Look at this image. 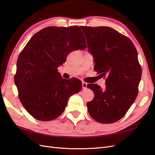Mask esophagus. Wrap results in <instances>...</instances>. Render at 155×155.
<instances>
[{"mask_svg": "<svg viewBox=\"0 0 155 155\" xmlns=\"http://www.w3.org/2000/svg\"><path fill=\"white\" fill-rule=\"evenodd\" d=\"M87 86V83L86 82H85V81H83L82 82V87H83V88H84V89L86 88Z\"/></svg>", "mask_w": 155, "mask_h": 155, "instance_id": "obj_1", "label": "esophagus"}]
</instances>
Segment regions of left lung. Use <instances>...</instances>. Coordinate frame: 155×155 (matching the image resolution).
Segmentation results:
<instances>
[{"mask_svg":"<svg viewBox=\"0 0 155 155\" xmlns=\"http://www.w3.org/2000/svg\"><path fill=\"white\" fill-rule=\"evenodd\" d=\"M89 51L94 57V69L106 78L105 87L88 84L94 94L87 103L88 113L101 124H112L125 115L136 100L142 68L133 42L106 26H80Z\"/></svg>","mask_w":155,"mask_h":155,"instance_id":"obj_1","label":"left lung"}]
</instances>
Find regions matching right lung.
<instances>
[{"mask_svg":"<svg viewBox=\"0 0 155 155\" xmlns=\"http://www.w3.org/2000/svg\"><path fill=\"white\" fill-rule=\"evenodd\" d=\"M86 48L85 37L77 26L46 27L28 42L18 55L14 81L21 104L34 118H57L69 97L81 90L80 80L63 79L58 68L72 51Z\"/></svg>","mask_w":155,"mask_h":155,"instance_id":"1","label":"right lung"}]
</instances>
